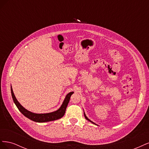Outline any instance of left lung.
Wrapping results in <instances>:
<instances>
[{"label":"left lung","mask_w":149,"mask_h":149,"mask_svg":"<svg viewBox=\"0 0 149 149\" xmlns=\"http://www.w3.org/2000/svg\"><path fill=\"white\" fill-rule=\"evenodd\" d=\"M84 118H86V119H87V120H89V121H90V122H91V123H93V124H94V123H93V122H92V121H91V120H89V119H88V118H87V117H86V114H85V113H84Z\"/></svg>","instance_id":"left-lung-1"}]
</instances>
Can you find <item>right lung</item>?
<instances>
[{"instance_id": "right-lung-1", "label": "right lung", "mask_w": 149, "mask_h": 149, "mask_svg": "<svg viewBox=\"0 0 149 149\" xmlns=\"http://www.w3.org/2000/svg\"><path fill=\"white\" fill-rule=\"evenodd\" d=\"M11 93H12V96L13 98V100L14 103L15 104L16 106L17 107L19 110L22 112V114H23L26 118L30 119V120L37 122V123H45V122H49L52 120H57L58 119L61 118L65 114L66 107L68 104L70 97L73 94V92H71L69 94H68L65 100L63 101V103L62 104L61 106L58 110L56 111L50 112V113H47V114H35L33 112H31L22 106L18 102L17 99L13 94V90L11 86Z\"/></svg>"}]
</instances>
